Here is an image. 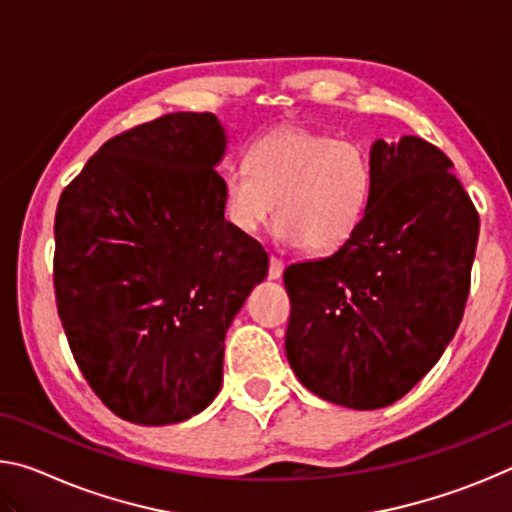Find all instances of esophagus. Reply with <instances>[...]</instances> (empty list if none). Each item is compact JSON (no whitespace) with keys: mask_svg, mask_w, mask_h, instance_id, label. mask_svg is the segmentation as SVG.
I'll use <instances>...</instances> for the list:
<instances>
[{"mask_svg":"<svg viewBox=\"0 0 512 512\" xmlns=\"http://www.w3.org/2000/svg\"><path fill=\"white\" fill-rule=\"evenodd\" d=\"M282 273H284V262L271 255V262H268V277H271V280H280Z\"/></svg>","mask_w":512,"mask_h":512,"instance_id":"esophagus-1","label":"esophagus"}]
</instances>
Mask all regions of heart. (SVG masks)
Segmentation results:
<instances>
[{"label": "heart", "mask_w": 512, "mask_h": 512, "mask_svg": "<svg viewBox=\"0 0 512 512\" xmlns=\"http://www.w3.org/2000/svg\"><path fill=\"white\" fill-rule=\"evenodd\" d=\"M372 164L361 144L302 126L277 128L225 173V214L241 232L271 221L277 237L311 253L341 248L366 216Z\"/></svg>", "instance_id": "b5f03b06"}]
</instances>
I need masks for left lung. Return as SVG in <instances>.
Returning <instances> with one entry per match:
<instances>
[{"label":"left lung","instance_id":"1","mask_svg":"<svg viewBox=\"0 0 512 512\" xmlns=\"http://www.w3.org/2000/svg\"><path fill=\"white\" fill-rule=\"evenodd\" d=\"M372 194L345 244L291 264L284 348L300 384L357 411L400 400L461 325L479 214L454 164L415 135L370 146Z\"/></svg>","mask_w":512,"mask_h":512}]
</instances>
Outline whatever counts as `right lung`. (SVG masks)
Instances as JSON below:
<instances>
[{
	"instance_id": "1",
	"label": "right lung",
	"mask_w": 512,
	"mask_h": 512,
	"mask_svg": "<svg viewBox=\"0 0 512 512\" xmlns=\"http://www.w3.org/2000/svg\"><path fill=\"white\" fill-rule=\"evenodd\" d=\"M228 135L173 112L112 137L60 194L54 287L83 377L144 427L185 422L221 391L225 332L268 255L225 221Z\"/></svg>"
}]
</instances>
